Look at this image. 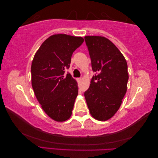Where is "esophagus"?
Here are the masks:
<instances>
[{
  "instance_id": "esophagus-1",
  "label": "esophagus",
  "mask_w": 158,
  "mask_h": 158,
  "mask_svg": "<svg viewBox=\"0 0 158 158\" xmlns=\"http://www.w3.org/2000/svg\"><path fill=\"white\" fill-rule=\"evenodd\" d=\"M76 80H77V82H78V83H79V82L82 80V79H81V78H77Z\"/></svg>"
}]
</instances>
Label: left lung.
I'll use <instances>...</instances> for the list:
<instances>
[{
    "instance_id": "left-lung-1",
    "label": "left lung",
    "mask_w": 158,
    "mask_h": 158,
    "mask_svg": "<svg viewBox=\"0 0 158 158\" xmlns=\"http://www.w3.org/2000/svg\"><path fill=\"white\" fill-rule=\"evenodd\" d=\"M85 40L92 69L95 72L85 97L92 117L105 121L118 111L126 93L127 64L119 50L108 39L86 36Z\"/></svg>"
}]
</instances>
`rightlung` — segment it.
<instances>
[{"mask_svg":"<svg viewBox=\"0 0 158 158\" xmlns=\"http://www.w3.org/2000/svg\"><path fill=\"white\" fill-rule=\"evenodd\" d=\"M84 39L65 34L53 35L44 41L31 65V83L44 111L59 122L70 118L77 95L78 83L69 69L73 52Z\"/></svg>","mask_w":158,"mask_h":158,"instance_id":"add662e5","label":"right lung"}]
</instances>
